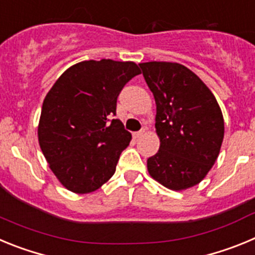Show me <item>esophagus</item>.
Masks as SVG:
<instances>
[{"mask_svg": "<svg viewBox=\"0 0 255 255\" xmlns=\"http://www.w3.org/2000/svg\"><path fill=\"white\" fill-rule=\"evenodd\" d=\"M143 135H144V130H140V131L134 132V134H132V136H134L135 139H139V138H141Z\"/></svg>", "mask_w": 255, "mask_h": 255, "instance_id": "34e87169", "label": "esophagus"}]
</instances>
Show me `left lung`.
<instances>
[{"instance_id":"left-lung-1","label":"left lung","mask_w":255,"mask_h":255,"mask_svg":"<svg viewBox=\"0 0 255 255\" xmlns=\"http://www.w3.org/2000/svg\"><path fill=\"white\" fill-rule=\"evenodd\" d=\"M155 101L159 149L148 158L150 177L164 188L199 184L220 154L225 123L216 97L202 79L176 62L139 64Z\"/></svg>"}]
</instances>
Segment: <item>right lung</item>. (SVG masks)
Segmentation results:
<instances>
[{
    "label": "right lung",
    "instance_id": "right-lung-1",
    "mask_svg": "<svg viewBox=\"0 0 255 255\" xmlns=\"http://www.w3.org/2000/svg\"><path fill=\"white\" fill-rule=\"evenodd\" d=\"M140 70L132 61L89 60L70 66L42 106L38 141L49 168L67 190L88 194L111 179L131 140L116 115L124 85Z\"/></svg>",
    "mask_w": 255,
    "mask_h": 255
}]
</instances>
